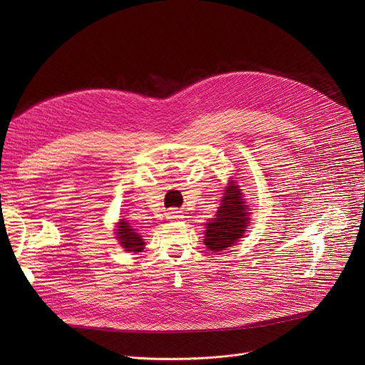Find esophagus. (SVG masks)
I'll use <instances>...</instances> for the list:
<instances>
[{
	"label": "esophagus",
	"mask_w": 365,
	"mask_h": 365,
	"mask_svg": "<svg viewBox=\"0 0 365 365\" xmlns=\"http://www.w3.org/2000/svg\"><path fill=\"white\" fill-rule=\"evenodd\" d=\"M182 217V214H180V211H178V210H170L168 212H167V218H170V220H175V218H180Z\"/></svg>",
	"instance_id": "obj_1"
}]
</instances>
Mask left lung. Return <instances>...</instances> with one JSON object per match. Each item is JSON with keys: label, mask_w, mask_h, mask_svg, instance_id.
<instances>
[{"label": "left lung", "mask_w": 365, "mask_h": 365, "mask_svg": "<svg viewBox=\"0 0 365 365\" xmlns=\"http://www.w3.org/2000/svg\"><path fill=\"white\" fill-rule=\"evenodd\" d=\"M250 214V208L242 197L239 185L229 180L222 204L205 227L204 244L207 248L212 252H222L235 245L248 229Z\"/></svg>", "instance_id": "1"}]
</instances>
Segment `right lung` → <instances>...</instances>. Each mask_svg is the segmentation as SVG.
<instances>
[{"label":"right lung","instance_id":"1","mask_svg":"<svg viewBox=\"0 0 365 365\" xmlns=\"http://www.w3.org/2000/svg\"><path fill=\"white\" fill-rule=\"evenodd\" d=\"M115 237L120 242L121 248H125L128 252H142L145 242L139 233H136L135 229L126 222V220H120L117 223L115 229Z\"/></svg>","mask_w":365,"mask_h":365}]
</instances>
